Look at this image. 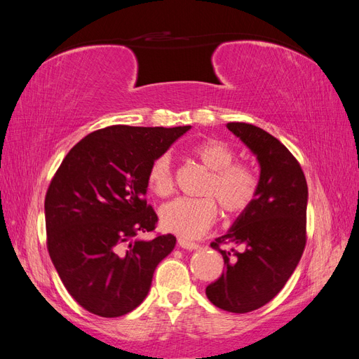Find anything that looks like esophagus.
<instances>
[{"label": "esophagus", "mask_w": 359, "mask_h": 359, "mask_svg": "<svg viewBox=\"0 0 359 359\" xmlns=\"http://www.w3.org/2000/svg\"><path fill=\"white\" fill-rule=\"evenodd\" d=\"M178 244H180V247L186 248V250H196L199 247L196 243H191L189 240H184V238H178Z\"/></svg>", "instance_id": "34e87169"}]
</instances>
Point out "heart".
<instances>
[{
  "instance_id": "heart-1",
  "label": "heart",
  "mask_w": 359,
  "mask_h": 359,
  "mask_svg": "<svg viewBox=\"0 0 359 359\" xmlns=\"http://www.w3.org/2000/svg\"><path fill=\"white\" fill-rule=\"evenodd\" d=\"M191 154L211 170L201 191L205 198H178L166 203L160 211L163 229L189 240L203 235L215 222V198L226 214H240L252 205L259 186L255 170L244 163H235L233 149L222 140H203L191 148ZM147 181L157 196L172 193L173 170L169 154H161L151 163Z\"/></svg>"
}]
</instances>
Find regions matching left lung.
Listing matches in <instances>:
<instances>
[{"label":"left lung","mask_w":359,"mask_h":359,"mask_svg":"<svg viewBox=\"0 0 359 359\" xmlns=\"http://www.w3.org/2000/svg\"><path fill=\"white\" fill-rule=\"evenodd\" d=\"M227 128L256 156L259 186L252 205L211 243L224 259V271L205 293L215 307L248 313L273 299L299 264L309 189L299 163L273 135L245 123Z\"/></svg>","instance_id":"obj_1"}]
</instances>
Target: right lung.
Returning <instances> with one entry per match:
<instances>
[{"label": "right lung", "instance_id": "right-lung-1", "mask_svg": "<svg viewBox=\"0 0 359 359\" xmlns=\"http://www.w3.org/2000/svg\"><path fill=\"white\" fill-rule=\"evenodd\" d=\"M191 127L111 126L79 140L62 160L45 199L48 250L76 302L102 318L135 310L151 287L157 265L175 248L154 231L147 205L148 169Z\"/></svg>", "mask_w": 359, "mask_h": 359}]
</instances>
